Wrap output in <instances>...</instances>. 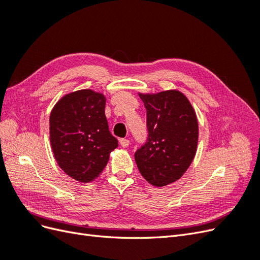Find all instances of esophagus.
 Returning a JSON list of instances; mask_svg holds the SVG:
<instances>
[{
	"label": "esophagus",
	"instance_id": "obj_1",
	"mask_svg": "<svg viewBox=\"0 0 260 260\" xmlns=\"http://www.w3.org/2000/svg\"><path fill=\"white\" fill-rule=\"evenodd\" d=\"M119 142H120V145L122 147H128L129 144H130V141L128 139H120Z\"/></svg>",
	"mask_w": 260,
	"mask_h": 260
}]
</instances>
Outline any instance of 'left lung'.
Returning <instances> with one entry per match:
<instances>
[{
  "label": "left lung",
  "instance_id": "left-lung-1",
  "mask_svg": "<svg viewBox=\"0 0 260 260\" xmlns=\"http://www.w3.org/2000/svg\"><path fill=\"white\" fill-rule=\"evenodd\" d=\"M146 108L148 138L135 154L148 183L165 186L183 176L199 142V122L190 101L178 90L139 93Z\"/></svg>",
  "mask_w": 260,
  "mask_h": 260
}]
</instances>
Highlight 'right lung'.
<instances>
[{"mask_svg":"<svg viewBox=\"0 0 260 260\" xmlns=\"http://www.w3.org/2000/svg\"><path fill=\"white\" fill-rule=\"evenodd\" d=\"M106 98L90 89L62 96L50 115V142L58 166L79 182L104 170L118 141L108 129Z\"/></svg>","mask_w":260,"mask_h":260,"instance_id":"obj_1","label":"right lung"}]
</instances>
